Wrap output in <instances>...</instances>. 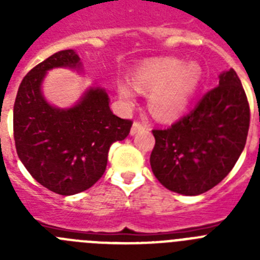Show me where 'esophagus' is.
<instances>
[{"mask_svg":"<svg viewBox=\"0 0 260 260\" xmlns=\"http://www.w3.org/2000/svg\"><path fill=\"white\" fill-rule=\"evenodd\" d=\"M146 127H147V126L144 125V123L134 122V123H133V126H132V130H130V134L135 135V134H137V133H139V132H142V130H144V128H146Z\"/></svg>","mask_w":260,"mask_h":260,"instance_id":"1","label":"esophagus"}]
</instances>
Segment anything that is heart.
<instances>
[{
  "mask_svg": "<svg viewBox=\"0 0 260 260\" xmlns=\"http://www.w3.org/2000/svg\"><path fill=\"white\" fill-rule=\"evenodd\" d=\"M202 79L198 63H185L182 59L157 58L148 61L134 71L132 84L137 91L150 93V109L162 121H172L185 113ZM131 84L118 83L119 99L127 107L135 103Z\"/></svg>",
  "mask_w": 260,
  "mask_h": 260,
  "instance_id": "obj_1",
  "label": "heart"
}]
</instances>
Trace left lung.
<instances>
[{"instance_id":"1","label":"left lung","mask_w":260,"mask_h":260,"mask_svg":"<svg viewBox=\"0 0 260 260\" xmlns=\"http://www.w3.org/2000/svg\"><path fill=\"white\" fill-rule=\"evenodd\" d=\"M250 108L237 73L219 75L189 114L171 127L152 130L150 162L158 182L171 191L199 195L215 187L233 169L246 144Z\"/></svg>"}]
</instances>
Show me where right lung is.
Masks as SVG:
<instances>
[{
	"mask_svg": "<svg viewBox=\"0 0 260 260\" xmlns=\"http://www.w3.org/2000/svg\"><path fill=\"white\" fill-rule=\"evenodd\" d=\"M56 68L82 71V62L75 50H59L23 78L14 104V141L20 161L40 185L74 195L102 178L110 146L127 137L133 122L113 114L100 87L87 89L71 108L50 105L41 83Z\"/></svg>",
	"mask_w": 260,
	"mask_h": 260,
	"instance_id": "1",
	"label": "right lung"
}]
</instances>
